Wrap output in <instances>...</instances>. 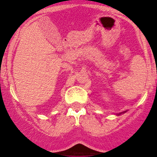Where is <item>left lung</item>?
Instances as JSON below:
<instances>
[{"label": "left lung", "mask_w": 157, "mask_h": 157, "mask_svg": "<svg viewBox=\"0 0 157 157\" xmlns=\"http://www.w3.org/2000/svg\"><path fill=\"white\" fill-rule=\"evenodd\" d=\"M120 114H121V113H120V114H119V115H120Z\"/></svg>", "instance_id": "8db88e82"}]
</instances>
